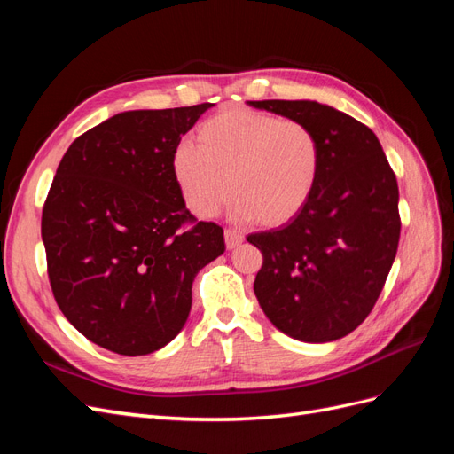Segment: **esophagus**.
<instances>
[{
    "label": "esophagus",
    "mask_w": 454,
    "mask_h": 454,
    "mask_svg": "<svg viewBox=\"0 0 454 454\" xmlns=\"http://www.w3.org/2000/svg\"><path fill=\"white\" fill-rule=\"evenodd\" d=\"M223 237H225V246H227V250L237 248V246H239V244H242V240H244V237L240 235V232H239V231H232V229H225Z\"/></svg>",
    "instance_id": "esophagus-1"
}]
</instances>
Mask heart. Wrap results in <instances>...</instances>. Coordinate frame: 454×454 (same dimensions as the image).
Instances as JSON below:
<instances>
[{
	"instance_id": "b5f03b06",
	"label": "heart",
	"mask_w": 454,
	"mask_h": 454,
	"mask_svg": "<svg viewBox=\"0 0 454 454\" xmlns=\"http://www.w3.org/2000/svg\"><path fill=\"white\" fill-rule=\"evenodd\" d=\"M320 157V142L305 122L231 107L202 122L195 144L176 147L172 170L195 215L212 217L232 193V215L280 227L309 202Z\"/></svg>"
}]
</instances>
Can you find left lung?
<instances>
[{
    "instance_id": "obj_1",
    "label": "left lung",
    "mask_w": 454,
    "mask_h": 454,
    "mask_svg": "<svg viewBox=\"0 0 454 454\" xmlns=\"http://www.w3.org/2000/svg\"><path fill=\"white\" fill-rule=\"evenodd\" d=\"M250 104L305 122L322 155L305 208L248 237L263 255L255 297L286 335L340 339L373 310L392 269L402 229L395 174L373 130L347 114L310 100Z\"/></svg>"
}]
</instances>
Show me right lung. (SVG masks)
<instances>
[{
	"instance_id": "add662e5",
	"label": "right lung",
	"mask_w": 454,
	"mask_h": 454,
	"mask_svg": "<svg viewBox=\"0 0 454 454\" xmlns=\"http://www.w3.org/2000/svg\"><path fill=\"white\" fill-rule=\"evenodd\" d=\"M212 104L138 109L81 134L41 214L54 301L79 333L122 356L182 332L197 272L225 250L223 229L185 208L172 157Z\"/></svg>"
}]
</instances>
